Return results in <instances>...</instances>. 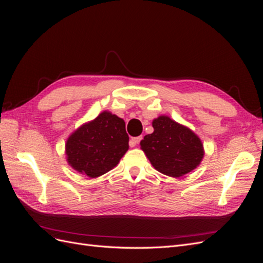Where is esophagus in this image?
<instances>
[{
	"label": "esophagus",
	"mask_w": 263,
	"mask_h": 263,
	"mask_svg": "<svg viewBox=\"0 0 263 263\" xmlns=\"http://www.w3.org/2000/svg\"><path fill=\"white\" fill-rule=\"evenodd\" d=\"M142 139V136H138V137H133L130 140H129V146L130 147H135L136 145H138L140 140Z\"/></svg>",
	"instance_id": "34e87169"
}]
</instances>
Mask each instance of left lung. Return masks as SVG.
<instances>
[{"label":"left lung","instance_id":"obj_1","mask_svg":"<svg viewBox=\"0 0 263 263\" xmlns=\"http://www.w3.org/2000/svg\"><path fill=\"white\" fill-rule=\"evenodd\" d=\"M153 127L154 133L146 135L140 147L157 171L179 178L201 163L203 144L190 128L164 115L154 119Z\"/></svg>","mask_w":263,"mask_h":263}]
</instances>
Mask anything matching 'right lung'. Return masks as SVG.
I'll use <instances>...</instances> for the list:
<instances>
[{
	"label": "right lung",
	"mask_w": 263,
	"mask_h": 263,
	"mask_svg": "<svg viewBox=\"0 0 263 263\" xmlns=\"http://www.w3.org/2000/svg\"><path fill=\"white\" fill-rule=\"evenodd\" d=\"M128 141L124 119L104 110L70 135L67 161L78 172L98 178L117 165L129 148Z\"/></svg>",
	"instance_id": "right-lung-1"
}]
</instances>
